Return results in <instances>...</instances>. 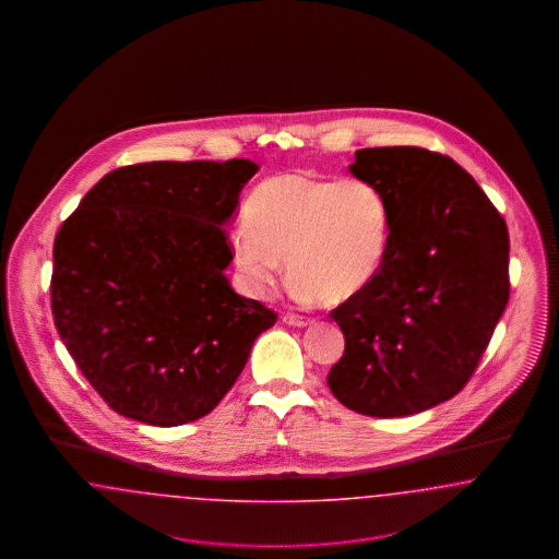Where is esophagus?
<instances>
[{"instance_id":"1","label":"esophagus","mask_w":559,"mask_h":559,"mask_svg":"<svg viewBox=\"0 0 559 559\" xmlns=\"http://www.w3.org/2000/svg\"><path fill=\"white\" fill-rule=\"evenodd\" d=\"M283 322H287V324H292V326H299V329L314 324V320L306 319V317H297V314H285Z\"/></svg>"}]
</instances>
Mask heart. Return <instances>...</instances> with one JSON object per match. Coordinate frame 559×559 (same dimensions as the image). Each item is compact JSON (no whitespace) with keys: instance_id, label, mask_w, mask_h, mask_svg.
<instances>
[{"instance_id":"1","label":"heart","mask_w":559,"mask_h":559,"mask_svg":"<svg viewBox=\"0 0 559 559\" xmlns=\"http://www.w3.org/2000/svg\"><path fill=\"white\" fill-rule=\"evenodd\" d=\"M245 215L230 233V251L255 295L276 285L287 260L301 301L346 304L371 287L388 255V201L362 178L274 176L253 188Z\"/></svg>"}]
</instances>
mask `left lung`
<instances>
[{"mask_svg":"<svg viewBox=\"0 0 559 559\" xmlns=\"http://www.w3.org/2000/svg\"><path fill=\"white\" fill-rule=\"evenodd\" d=\"M356 178L390 210V247L371 287L331 317L346 352L333 396L369 417H406L459 394L509 299L506 219L451 157L419 146L356 151Z\"/></svg>","mask_w":559,"mask_h":559,"instance_id":"1","label":"left lung"}]
</instances>
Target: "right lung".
Segmentation results:
<instances>
[{"label":"right lung","instance_id":"add662e5","mask_svg":"<svg viewBox=\"0 0 559 559\" xmlns=\"http://www.w3.org/2000/svg\"><path fill=\"white\" fill-rule=\"evenodd\" d=\"M255 171L247 159L119 167L60 226L53 322L115 413L157 427L205 417L276 322L224 274V226Z\"/></svg>","mask_w":559,"mask_h":559}]
</instances>
